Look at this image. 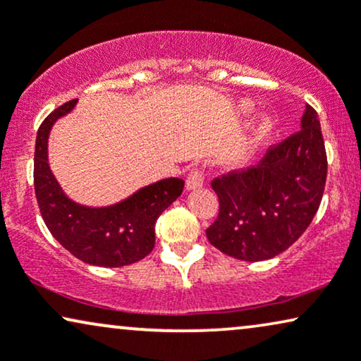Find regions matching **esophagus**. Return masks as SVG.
<instances>
[{
  "label": "esophagus",
  "mask_w": 361,
  "mask_h": 361,
  "mask_svg": "<svg viewBox=\"0 0 361 361\" xmlns=\"http://www.w3.org/2000/svg\"><path fill=\"white\" fill-rule=\"evenodd\" d=\"M202 184H204V171L200 169V167H194V169H190L185 180L187 190L199 189V187H202Z\"/></svg>",
  "instance_id": "obj_1"
}]
</instances>
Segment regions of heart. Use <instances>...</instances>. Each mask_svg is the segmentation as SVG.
<instances>
[{
  "label": "heart",
  "mask_w": 361,
  "mask_h": 361,
  "mask_svg": "<svg viewBox=\"0 0 361 361\" xmlns=\"http://www.w3.org/2000/svg\"><path fill=\"white\" fill-rule=\"evenodd\" d=\"M240 109L243 112H249L252 109V104L249 101H243L240 104ZM270 133H272V123L269 119L260 121L257 123L254 128L249 130V134L243 137V140L238 146L235 147V151L232 152V162L233 164H243L245 161H249L252 157V154L257 151V147L260 146L264 140L269 137Z\"/></svg>",
  "instance_id": "b5f03b06"
}]
</instances>
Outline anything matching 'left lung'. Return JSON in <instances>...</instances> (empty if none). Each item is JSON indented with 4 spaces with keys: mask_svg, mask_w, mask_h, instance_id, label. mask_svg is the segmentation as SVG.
<instances>
[{
    "mask_svg": "<svg viewBox=\"0 0 361 361\" xmlns=\"http://www.w3.org/2000/svg\"><path fill=\"white\" fill-rule=\"evenodd\" d=\"M326 152L317 111L307 106L302 129L270 146L257 166L212 180L219 215L207 233L222 254L260 262L300 238L324 197Z\"/></svg>",
    "mask_w": 361,
    "mask_h": 361,
    "instance_id": "1",
    "label": "left lung"
}]
</instances>
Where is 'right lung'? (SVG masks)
<instances>
[{"mask_svg":"<svg viewBox=\"0 0 361 361\" xmlns=\"http://www.w3.org/2000/svg\"><path fill=\"white\" fill-rule=\"evenodd\" d=\"M78 99L56 107L41 123L35 149V192L39 212L53 237L76 259L99 267H123L142 260L156 243V221L182 194L184 180H159L123 202L91 209L73 202L61 190L48 164V135Z\"/></svg>","mask_w":361,"mask_h":361,"instance_id":"right-lung-1","label":"right lung"}]
</instances>
